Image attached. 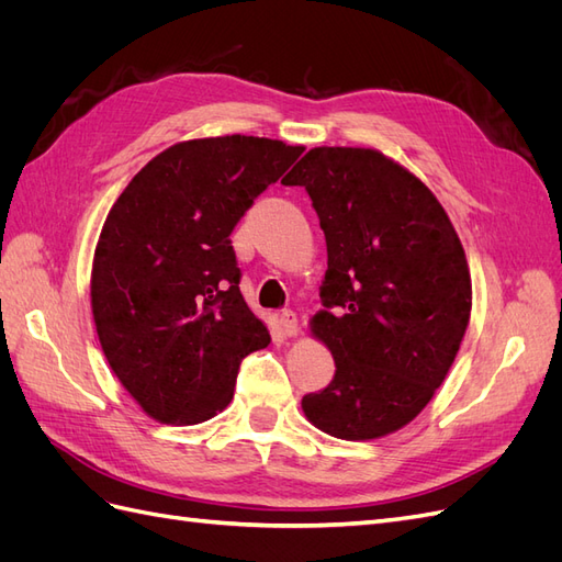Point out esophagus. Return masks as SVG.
I'll use <instances>...</instances> for the list:
<instances>
[{"label":"esophagus","instance_id":"34e87169","mask_svg":"<svg viewBox=\"0 0 562 562\" xmlns=\"http://www.w3.org/2000/svg\"><path fill=\"white\" fill-rule=\"evenodd\" d=\"M279 326L283 330V335H288V337L295 335L297 333V314L291 312V310H283L279 314Z\"/></svg>","mask_w":562,"mask_h":562}]
</instances>
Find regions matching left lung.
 <instances>
[{"instance_id":"1","label":"left lung","mask_w":562,"mask_h":562,"mask_svg":"<svg viewBox=\"0 0 562 562\" xmlns=\"http://www.w3.org/2000/svg\"><path fill=\"white\" fill-rule=\"evenodd\" d=\"M283 184L310 194L328 248L312 333L335 375L302 411L335 438L386 436L424 411L462 345L464 248L429 187L378 149L314 147Z\"/></svg>"}]
</instances>
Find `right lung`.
<instances>
[{"label": "right lung", "instance_id": "obj_1", "mask_svg": "<svg viewBox=\"0 0 562 562\" xmlns=\"http://www.w3.org/2000/svg\"><path fill=\"white\" fill-rule=\"evenodd\" d=\"M304 147L225 135L164 149L112 206L91 307L114 375L164 424H199L234 396L269 333L239 291L232 232Z\"/></svg>", "mask_w": 562, "mask_h": 562}]
</instances>
